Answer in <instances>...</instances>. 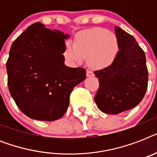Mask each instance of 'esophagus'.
I'll list each match as a JSON object with an SVG mask.
<instances>
[{
    "label": "esophagus",
    "instance_id": "esophagus-1",
    "mask_svg": "<svg viewBox=\"0 0 157 157\" xmlns=\"http://www.w3.org/2000/svg\"><path fill=\"white\" fill-rule=\"evenodd\" d=\"M86 76H88V77H90V76H94V72L92 71H90V70H87L86 71Z\"/></svg>",
    "mask_w": 157,
    "mask_h": 157
}]
</instances>
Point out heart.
I'll return each instance as SVG.
<instances>
[{"mask_svg": "<svg viewBox=\"0 0 157 157\" xmlns=\"http://www.w3.org/2000/svg\"><path fill=\"white\" fill-rule=\"evenodd\" d=\"M118 53L117 36L107 29L93 28L81 32L76 36L75 45L67 41L64 57L70 63H80L84 58L94 68H105L114 62Z\"/></svg>", "mask_w": 157, "mask_h": 157, "instance_id": "heart-1", "label": "heart"}]
</instances>
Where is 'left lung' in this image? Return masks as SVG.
Masks as SVG:
<instances>
[{
  "label": "left lung",
  "instance_id": "left-lung-1",
  "mask_svg": "<svg viewBox=\"0 0 157 157\" xmlns=\"http://www.w3.org/2000/svg\"><path fill=\"white\" fill-rule=\"evenodd\" d=\"M119 51L110 66L94 73L99 87L94 97L98 109L107 114H118L136 107L147 89L148 71L146 56L133 36L115 28Z\"/></svg>",
  "mask_w": 157,
  "mask_h": 157
}]
</instances>
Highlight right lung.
<instances>
[{
  "label": "right lung",
  "instance_id": "right-lung-1",
  "mask_svg": "<svg viewBox=\"0 0 157 157\" xmlns=\"http://www.w3.org/2000/svg\"><path fill=\"white\" fill-rule=\"evenodd\" d=\"M68 37L35 23L11 45L6 62L9 90L21 112L32 119H60L74 87L86 79V69L64 64V40Z\"/></svg>",
  "mask_w": 157,
  "mask_h": 157
}]
</instances>
